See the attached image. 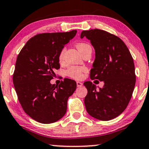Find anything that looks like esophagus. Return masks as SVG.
<instances>
[{"instance_id": "obj_1", "label": "esophagus", "mask_w": 149, "mask_h": 149, "mask_svg": "<svg viewBox=\"0 0 149 149\" xmlns=\"http://www.w3.org/2000/svg\"><path fill=\"white\" fill-rule=\"evenodd\" d=\"M77 87H82L83 83H81V82H79V81H77Z\"/></svg>"}]
</instances>
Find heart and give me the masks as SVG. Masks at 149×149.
<instances>
[{"label": "heart", "mask_w": 149, "mask_h": 149, "mask_svg": "<svg viewBox=\"0 0 149 149\" xmlns=\"http://www.w3.org/2000/svg\"><path fill=\"white\" fill-rule=\"evenodd\" d=\"M77 48L79 50V52L81 54L83 52L89 49H91V46L87 43L85 42H79L77 44ZM66 52V48H63L59 54V61L60 62H63L64 59V55ZM87 71V68L85 66H70L66 70V74L67 76L70 77V78L74 79H81L84 77V72Z\"/></svg>", "instance_id": "b5f03b06"}]
</instances>
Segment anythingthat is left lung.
Instances as JSON below:
<instances>
[{"instance_id":"left-lung-1","label":"left lung","mask_w":149,"mask_h":149,"mask_svg":"<svg viewBox=\"0 0 149 149\" xmlns=\"http://www.w3.org/2000/svg\"><path fill=\"white\" fill-rule=\"evenodd\" d=\"M84 36L95 52L90 78L104 83L100 90L91 81L84 83L85 108L91 117L109 121L121 115L131 100L136 84L133 58L121 38L105 30H83L81 38Z\"/></svg>"}]
</instances>
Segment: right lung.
Masks as SVG:
<instances>
[{
  "label": "right lung",
  "instance_id": "add662e5",
  "mask_svg": "<svg viewBox=\"0 0 149 149\" xmlns=\"http://www.w3.org/2000/svg\"><path fill=\"white\" fill-rule=\"evenodd\" d=\"M77 30L38 34L18 54L13 74L15 91L24 112L41 123H52L66 113L67 101L77 88L74 81L64 79L52 85L60 68L59 54L76 35Z\"/></svg>",
  "mask_w": 149,
  "mask_h": 149
}]
</instances>
